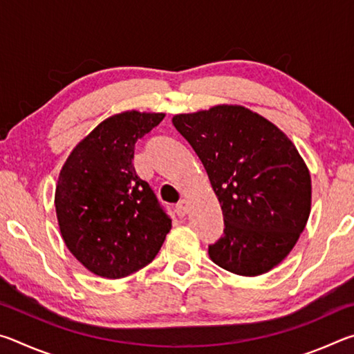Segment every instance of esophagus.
<instances>
[{
	"label": "esophagus",
	"instance_id": "34e87169",
	"mask_svg": "<svg viewBox=\"0 0 354 354\" xmlns=\"http://www.w3.org/2000/svg\"><path fill=\"white\" fill-rule=\"evenodd\" d=\"M187 211H189V203L185 200H181L175 206V212L178 214V217H184V215L187 214Z\"/></svg>",
	"mask_w": 354,
	"mask_h": 354
}]
</instances>
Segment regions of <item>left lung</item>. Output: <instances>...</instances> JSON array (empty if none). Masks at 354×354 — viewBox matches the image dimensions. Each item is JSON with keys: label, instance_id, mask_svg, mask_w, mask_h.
I'll return each instance as SVG.
<instances>
[{"label": "left lung", "instance_id": "1", "mask_svg": "<svg viewBox=\"0 0 354 354\" xmlns=\"http://www.w3.org/2000/svg\"><path fill=\"white\" fill-rule=\"evenodd\" d=\"M175 128L205 165L225 231L209 257L241 277H259L295 247L310 214L313 185L293 142L270 120L239 104L178 113Z\"/></svg>", "mask_w": 354, "mask_h": 354}]
</instances>
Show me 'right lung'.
I'll use <instances>...</instances> for the list:
<instances>
[{"instance_id": "add662e5", "label": "right lung", "mask_w": 354, "mask_h": 354, "mask_svg": "<svg viewBox=\"0 0 354 354\" xmlns=\"http://www.w3.org/2000/svg\"><path fill=\"white\" fill-rule=\"evenodd\" d=\"M164 117L133 109L103 120L59 173L55 206L61 236L70 253L101 278H123L148 266L171 230L133 164L136 142Z\"/></svg>"}]
</instances>
